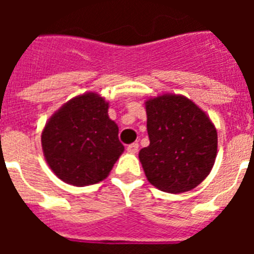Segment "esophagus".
Listing matches in <instances>:
<instances>
[{"label":"esophagus","instance_id":"esophagus-1","mask_svg":"<svg viewBox=\"0 0 254 254\" xmlns=\"http://www.w3.org/2000/svg\"><path fill=\"white\" fill-rule=\"evenodd\" d=\"M138 147H139L138 143L134 142V143H130V145L127 147V150L129 151V153H131V154H135V153L138 151Z\"/></svg>","mask_w":254,"mask_h":254}]
</instances>
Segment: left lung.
<instances>
[{
	"instance_id": "1",
	"label": "left lung",
	"mask_w": 254,
	"mask_h": 254,
	"mask_svg": "<svg viewBox=\"0 0 254 254\" xmlns=\"http://www.w3.org/2000/svg\"><path fill=\"white\" fill-rule=\"evenodd\" d=\"M150 145L138 158L147 181L161 191L181 193L208 177L217 154V131L196 104L183 95L145 101Z\"/></svg>"
}]
</instances>
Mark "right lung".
Segmentation results:
<instances>
[{
    "mask_svg": "<svg viewBox=\"0 0 254 254\" xmlns=\"http://www.w3.org/2000/svg\"><path fill=\"white\" fill-rule=\"evenodd\" d=\"M108 108L109 103L99 93L87 92L62 105L46 123L43 155L59 179L84 187L109 175L124 146Z\"/></svg>",
    "mask_w": 254,
    "mask_h": 254,
    "instance_id": "obj_1",
    "label": "right lung"
}]
</instances>
